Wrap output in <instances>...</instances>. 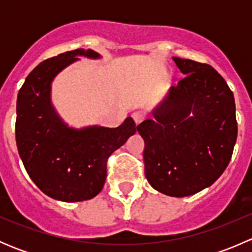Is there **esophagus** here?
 Here are the masks:
<instances>
[{"mask_svg":"<svg viewBox=\"0 0 252 252\" xmlns=\"http://www.w3.org/2000/svg\"><path fill=\"white\" fill-rule=\"evenodd\" d=\"M131 117H133V119H134V122H135V124H139V123H141L142 121H144L145 114L142 113V112H140V111H135V112H133Z\"/></svg>","mask_w":252,"mask_h":252,"instance_id":"34e87169","label":"esophagus"}]
</instances>
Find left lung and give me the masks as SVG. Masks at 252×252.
<instances>
[{
	"label": "left lung",
	"instance_id": "left-lung-1",
	"mask_svg": "<svg viewBox=\"0 0 252 252\" xmlns=\"http://www.w3.org/2000/svg\"><path fill=\"white\" fill-rule=\"evenodd\" d=\"M185 75L138 126L145 175L157 191L184 197L212 185L227 168L238 135L234 95L205 63L173 57Z\"/></svg>",
	"mask_w": 252,
	"mask_h": 252
}]
</instances>
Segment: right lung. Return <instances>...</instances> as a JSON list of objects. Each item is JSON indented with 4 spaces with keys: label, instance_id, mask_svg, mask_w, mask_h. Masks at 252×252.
<instances>
[{
    "label": "right lung",
    "instance_id": "right-lung-1",
    "mask_svg": "<svg viewBox=\"0 0 252 252\" xmlns=\"http://www.w3.org/2000/svg\"><path fill=\"white\" fill-rule=\"evenodd\" d=\"M78 56L100 58L78 48L40 63L18 93L16 141L28 174L47 196L64 202L95 197L107 177V159L134 135L138 126L128 117L117 128L75 129L58 116L51 101V84Z\"/></svg>",
    "mask_w": 252,
    "mask_h": 252
}]
</instances>
